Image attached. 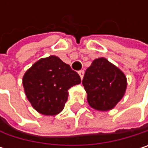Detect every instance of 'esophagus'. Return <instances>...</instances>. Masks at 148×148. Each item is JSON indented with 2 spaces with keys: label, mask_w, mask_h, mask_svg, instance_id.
<instances>
[{
  "label": "esophagus",
  "mask_w": 148,
  "mask_h": 148,
  "mask_svg": "<svg viewBox=\"0 0 148 148\" xmlns=\"http://www.w3.org/2000/svg\"><path fill=\"white\" fill-rule=\"evenodd\" d=\"M78 74L80 76L81 79H83V76H84V71H83V70H79V71L78 72Z\"/></svg>",
  "instance_id": "obj_1"
}]
</instances>
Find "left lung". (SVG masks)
Instances as JSON below:
<instances>
[{
  "mask_svg": "<svg viewBox=\"0 0 148 148\" xmlns=\"http://www.w3.org/2000/svg\"><path fill=\"white\" fill-rule=\"evenodd\" d=\"M82 84L89 105L100 111L113 109L126 92L127 79L117 67L101 57L86 70Z\"/></svg>",
  "mask_w": 148,
  "mask_h": 148,
  "instance_id": "left-lung-1",
  "label": "left lung"
}]
</instances>
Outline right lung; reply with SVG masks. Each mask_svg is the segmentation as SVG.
<instances>
[{
	"instance_id": "obj_1",
	"label": "right lung",
	"mask_w": 148,
	"mask_h": 148,
	"mask_svg": "<svg viewBox=\"0 0 148 148\" xmlns=\"http://www.w3.org/2000/svg\"><path fill=\"white\" fill-rule=\"evenodd\" d=\"M80 82L79 75L56 56L38 60L23 76L26 98L45 116L60 113L68 100V90Z\"/></svg>"
}]
</instances>
